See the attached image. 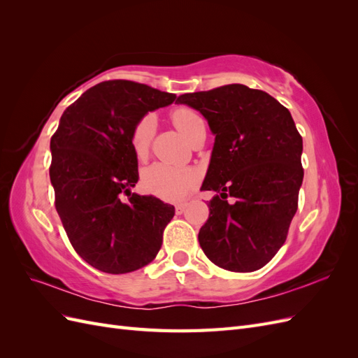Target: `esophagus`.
I'll list each match as a JSON object with an SVG mask.
<instances>
[{
	"label": "esophagus",
	"instance_id": "obj_1",
	"mask_svg": "<svg viewBox=\"0 0 358 358\" xmlns=\"http://www.w3.org/2000/svg\"><path fill=\"white\" fill-rule=\"evenodd\" d=\"M185 209H187V204H178L176 208H175V210H176V213H178V215H180V213L185 212Z\"/></svg>",
	"mask_w": 358,
	"mask_h": 358
}]
</instances>
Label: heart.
<instances>
[{
    "label": "heart",
    "instance_id": "1",
    "mask_svg": "<svg viewBox=\"0 0 358 358\" xmlns=\"http://www.w3.org/2000/svg\"><path fill=\"white\" fill-rule=\"evenodd\" d=\"M173 122L180 133L191 140L199 129L204 128V121L199 112L191 107H179L173 112ZM157 121L152 113L145 115L136 124L131 133V148L136 157L143 158L155 136ZM199 175L196 170L187 167H175L162 162H155L142 173V185L146 192L166 201H179L187 192L197 185Z\"/></svg>",
    "mask_w": 358,
    "mask_h": 358
}]
</instances>
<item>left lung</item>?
Wrapping results in <instances>:
<instances>
[{
    "label": "left lung",
    "instance_id": "8db88e82",
    "mask_svg": "<svg viewBox=\"0 0 358 358\" xmlns=\"http://www.w3.org/2000/svg\"><path fill=\"white\" fill-rule=\"evenodd\" d=\"M178 103L199 110L215 134L201 187L216 192L199 233L203 252L230 272L264 267L287 241L305 173L291 113L272 95L239 83L183 94Z\"/></svg>",
    "mask_w": 358,
    "mask_h": 358
}]
</instances>
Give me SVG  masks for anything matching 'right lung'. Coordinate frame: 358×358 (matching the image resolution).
I'll list each match as a JSON object with an SVG mask.
<instances>
[{"mask_svg": "<svg viewBox=\"0 0 358 358\" xmlns=\"http://www.w3.org/2000/svg\"><path fill=\"white\" fill-rule=\"evenodd\" d=\"M175 99L143 83L106 80L64 110L50 138L57 212L74 251L101 272H134L159 251L175 208L131 192L138 180L131 133Z\"/></svg>", "mask_w": 358, "mask_h": 358, "instance_id": "right-lung-1", "label": "right lung"}]
</instances>
